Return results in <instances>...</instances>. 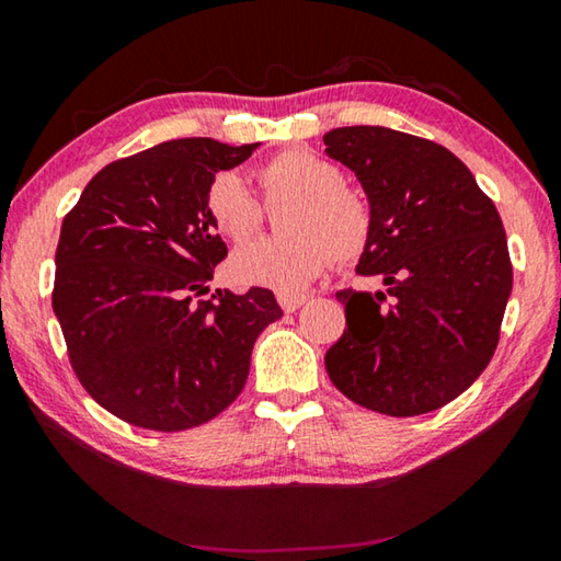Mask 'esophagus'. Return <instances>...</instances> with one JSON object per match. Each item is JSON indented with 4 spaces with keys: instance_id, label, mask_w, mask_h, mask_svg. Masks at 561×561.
I'll list each match as a JSON object with an SVG mask.
<instances>
[{
    "instance_id": "34e87169",
    "label": "esophagus",
    "mask_w": 561,
    "mask_h": 561,
    "mask_svg": "<svg viewBox=\"0 0 561 561\" xmlns=\"http://www.w3.org/2000/svg\"><path fill=\"white\" fill-rule=\"evenodd\" d=\"M307 294H277V301L279 307L287 311V314H291V311H297L299 307H304L307 304Z\"/></svg>"
}]
</instances>
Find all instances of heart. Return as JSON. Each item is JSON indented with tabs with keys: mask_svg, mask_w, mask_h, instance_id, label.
Returning a JSON list of instances; mask_svg holds the SVG:
<instances>
[{
	"mask_svg": "<svg viewBox=\"0 0 561 561\" xmlns=\"http://www.w3.org/2000/svg\"><path fill=\"white\" fill-rule=\"evenodd\" d=\"M270 207L291 205L282 217L284 240L254 242L237 250L230 277L242 287L299 294L324 272L331 257L354 262L374 240V207L329 158L309 148H289L257 168ZM217 232L234 244L250 242L264 225V207L244 180L222 170L205 195Z\"/></svg>",
	"mask_w": 561,
	"mask_h": 561,
	"instance_id": "1",
	"label": "heart"
}]
</instances>
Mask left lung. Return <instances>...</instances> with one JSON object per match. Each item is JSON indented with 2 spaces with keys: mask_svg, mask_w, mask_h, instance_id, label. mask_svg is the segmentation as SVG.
<instances>
[{
  "mask_svg": "<svg viewBox=\"0 0 561 561\" xmlns=\"http://www.w3.org/2000/svg\"><path fill=\"white\" fill-rule=\"evenodd\" d=\"M374 207L356 272L386 291L341 289L346 329L327 351L331 383L368 411L408 417L474 383L500 341L512 262L495 203L460 158L383 126L324 136Z\"/></svg>",
  "mask_w": 561,
  "mask_h": 561,
  "instance_id": "left-lung-1",
  "label": "left lung"
}]
</instances>
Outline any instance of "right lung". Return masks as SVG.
<instances>
[{
    "instance_id": "obj_1",
    "label": "right lung",
    "mask_w": 561,
    "mask_h": 561,
    "mask_svg": "<svg viewBox=\"0 0 561 561\" xmlns=\"http://www.w3.org/2000/svg\"><path fill=\"white\" fill-rule=\"evenodd\" d=\"M260 144L180 138L116 160L64 217L51 307L76 378L148 431H187L242 393L257 336L282 309L270 289L207 291L227 244L205 195Z\"/></svg>"
}]
</instances>
